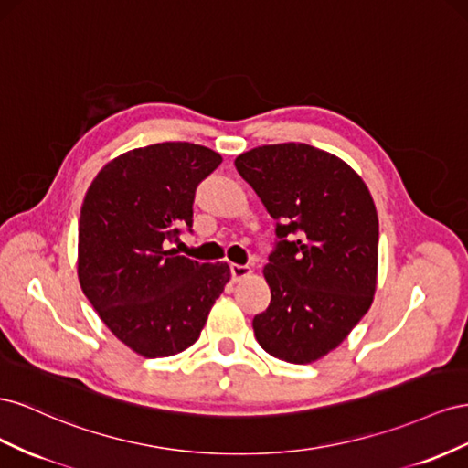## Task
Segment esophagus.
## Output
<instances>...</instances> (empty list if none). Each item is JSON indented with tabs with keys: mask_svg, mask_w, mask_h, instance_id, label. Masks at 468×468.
<instances>
[{
	"mask_svg": "<svg viewBox=\"0 0 468 468\" xmlns=\"http://www.w3.org/2000/svg\"><path fill=\"white\" fill-rule=\"evenodd\" d=\"M229 269H231V278L235 280V282H237V280H243V278H247L250 274V269H249V266H245V264L231 262Z\"/></svg>",
	"mask_w": 468,
	"mask_h": 468,
	"instance_id": "esophagus-1",
	"label": "esophagus"
}]
</instances>
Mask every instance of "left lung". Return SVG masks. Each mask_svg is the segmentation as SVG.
I'll return each mask as SVG.
<instances>
[{
  "label": "left lung",
  "instance_id": "8db88e82",
  "mask_svg": "<svg viewBox=\"0 0 468 468\" xmlns=\"http://www.w3.org/2000/svg\"><path fill=\"white\" fill-rule=\"evenodd\" d=\"M235 168L276 221L264 266L271 303L252 319L259 345L293 365L322 358L368 312L377 288L378 216L341 158L312 144H264Z\"/></svg>",
  "mask_w": 468,
  "mask_h": 468
}]
</instances>
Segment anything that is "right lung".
<instances>
[{
	"instance_id": "1",
	"label": "right lung",
	"mask_w": 468,
	"mask_h": 468,
	"mask_svg": "<svg viewBox=\"0 0 468 468\" xmlns=\"http://www.w3.org/2000/svg\"><path fill=\"white\" fill-rule=\"evenodd\" d=\"M219 165L202 144H149L105 165L86 192L80 286L113 335L146 358L194 345L229 280L227 262L199 264L168 249L192 233L196 188Z\"/></svg>"
}]
</instances>
